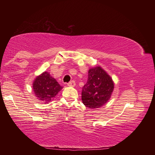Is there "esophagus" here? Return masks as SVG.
Segmentation results:
<instances>
[{
	"mask_svg": "<svg viewBox=\"0 0 155 155\" xmlns=\"http://www.w3.org/2000/svg\"><path fill=\"white\" fill-rule=\"evenodd\" d=\"M68 85L69 86V87H74V86L76 85L75 81H70V83H68Z\"/></svg>",
	"mask_w": 155,
	"mask_h": 155,
	"instance_id": "obj_1",
	"label": "esophagus"
}]
</instances>
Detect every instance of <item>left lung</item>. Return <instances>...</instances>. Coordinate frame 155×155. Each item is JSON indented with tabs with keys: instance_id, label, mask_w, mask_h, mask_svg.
Wrapping results in <instances>:
<instances>
[{
	"instance_id": "left-lung-1",
	"label": "left lung",
	"mask_w": 155,
	"mask_h": 155,
	"mask_svg": "<svg viewBox=\"0 0 155 155\" xmlns=\"http://www.w3.org/2000/svg\"><path fill=\"white\" fill-rule=\"evenodd\" d=\"M114 82L101 66L90 68L87 83L83 87L81 99L84 105L94 109L103 107L111 98Z\"/></svg>"
}]
</instances>
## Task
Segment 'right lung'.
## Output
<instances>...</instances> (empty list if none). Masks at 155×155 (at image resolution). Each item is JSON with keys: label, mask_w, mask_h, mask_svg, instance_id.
<instances>
[{"label": "right lung", "mask_w": 155, "mask_h": 155, "mask_svg": "<svg viewBox=\"0 0 155 155\" xmlns=\"http://www.w3.org/2000/svg\"><path fill=\"white\" fill-rule=\"evenodd\" d=\"M33 91L38 100L49 103L57 95L63 87L48 72H44L36 77L33 83Z\"/></svg>", "instance_id": "1"}]
</instances>
